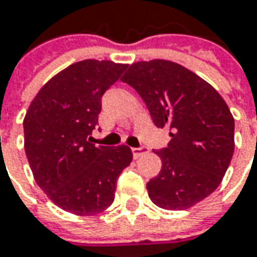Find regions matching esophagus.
Listing matches in <instances>:
<instances>
[{
  "label": "esophagus",
  "mask_w": 257,
  "mask_h": 257,
  "mask_svg": "<svg viewBox=\"0 0 257 257\" xmlns=\"http://www.w3.org/2000/svg\"><path fill=\"white\" fill-rule=\"evenodd\" d=\"M148 152V148L146 146H139V148H132V154H134V158L138 159L139 156H142L144 154Z\"/></svg>",
  "instance_id": "1"
}]
</instances>
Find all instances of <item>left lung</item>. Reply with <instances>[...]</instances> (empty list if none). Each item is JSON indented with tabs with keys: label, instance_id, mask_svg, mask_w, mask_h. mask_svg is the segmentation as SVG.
Masks as SVG:
<instances>
[{
	"label": "left lung",
	"instance_id": "left-lung-1",
	"mask_svg": "<svg viewBox=\"0 0 257 257\" xmlns=\"http://www.w3.org/2000/svg\"><path fill=\"white\" fill-rule=\"evenodd\" d=\"M144 99L171 141L155 151L161 172L146 183L151 200L166 210L188 209L220 185L234 151V120L217 91L192 71L165 59L132 64L122 78Z\"/></svg>",
	"mask_w": 257,
	"mask_h": 257
}]
</instances>
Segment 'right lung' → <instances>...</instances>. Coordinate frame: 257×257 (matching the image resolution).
<instances>
[{
	"instance_id": "obj_1",
	"label": "right lung",
	"mask_w": 257,
	"mask_h": 257,
	"mask_svg": "<svg viewBox=\"0 0 257 257\" xmlns=\"http://www.w3.org/2000/svg\"><path fill=\"white\" fill-rule=\"evenodd\" d=\"M128 65L85 59L41 88L24 119V145L34 178L61 209L96 215L115 199L116 181L132 162L126 145L96 146L101 99Z\"/></svg>"
}]
</instances>
